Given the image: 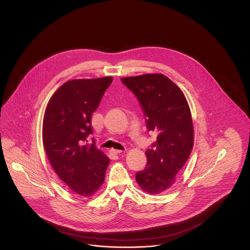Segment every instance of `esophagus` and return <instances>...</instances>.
<instances>
[{
	"instance_id": "esophagus-1",
	"label": "esophagus",
	"mask_w": 250,
	"mask_h": 250,
	"mask_svg": "<svg viewBox=\"0 0 250 250\" xmlns=\"http://www.w3.org/2000/svg\"><path fill=\"white\" fill-rule=\"evenodd\" d=\"M110 153L113 154V155H118V154H121L122 151L121 150H116V149H110Z\"/></svg>"
}]
</instances>
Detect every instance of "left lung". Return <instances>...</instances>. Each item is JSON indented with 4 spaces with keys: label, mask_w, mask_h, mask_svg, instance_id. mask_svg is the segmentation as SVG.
Instances as JSON below:
<instances>
[{
    "label": "left lung",
    "mask_w": 250,
    "mask_h": 250,
    "mask_svg": "<svg viewBox=\"0 0 250 250\" xmlns=\"http://www.w3.org/2000/svg\"><path fill=\"white\" fill-rule=\"evenodd\" d=\"M138 97L148 131L157 141L145 151L147 165L136 173L144 191L158 194L175 182L193 146V125L188 101L178 86L163 74L121 79Z\"/></svg>",
    "instance_id": "left-lung-1"
}]
</instances>
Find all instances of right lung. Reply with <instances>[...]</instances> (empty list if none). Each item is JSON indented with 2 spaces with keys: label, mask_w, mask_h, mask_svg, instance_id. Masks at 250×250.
Listing matches in <instances>:
<instances>
[{
  "label": "right lung",
  "mask_w": 250,
  "mask_h": 250,
  "mask_svg": "<svg viewBox=\"0 0 250 250\" xmlns=\"http://www.w3.org/2000/svg\"><path fill=\"white\" fill-rule=\"evenodd\" d=\"M112 77L79 79L64 83L50 99L44 113L42 140L58 176L73 192L89 197L102 186L109 159L87 143L91 116Z\"/></svg>",
  "instance_id": "obj_1"
}]
</instances>
